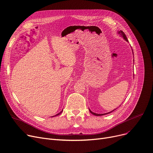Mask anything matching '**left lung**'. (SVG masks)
Here are the masks:
<instances>
[{
    "label": "left lung",
    "mask_w": 153,
    "mask_h": 153,
    "mask_svg": "<svg viewBox=\"0 0 153 153\" xmlns=\"http://www.w3.org/2000/svg\"><path fill=\"white\" fill-rule=\"evenodd\" d=\"M117 33H118L119 34H120V35H121V36H122V37H123V39H125V41H126L127 42H128V39H127V37H126V36L125 35V34H124V33L122 30L118 31V32H117ZM132 53H133V51H132ZM114 110H116V109H114L113 111H110V112H107V113H104V114H97V113H94V112H92L90 109H89V111H90L91 113V114H92L93 115H95V116H103V115H105V114H109V113H111V112H112V111H114Z\"/></svg>",
    "instance_id": "obj_1"
}]
</instances>
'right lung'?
I'll return each instance as SVG.
<instances>
[{
    "instance_id": "obj_1",
    "label": "right lung",
    "mask_w": 153,
    "mask_h": 153,
    "mask_svg": "<svg viewBox=\"0 0 153 153\" xmlns=\"http://www.w3.org/2000/svg\"><path fill=\"white\" fill-rule=\"evenodd\" d=\"M62 111H63V109H62V111H61L60 112H59V113H58V114H56V115H55V116H58V115H59V114H61V113H62ZM54 116H52V117H54ZM51 117H52V116H51Z\"/></svg>"
}]
</instances>
